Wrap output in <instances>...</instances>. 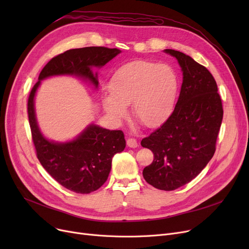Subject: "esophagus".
Segmentation results:
<instances>
[{"mask_svg":"<svg viewBox=\"0 0 249 249\" xmlns=\"http://www.w3.org/2000/svg\"><path fill=\"white\" fill-rule=\"evenodd\" d=\"M127 145L131 148H136L138 146V143L134 138H128L127 139Z\"/></svg>","mask_w":249,"mask_h":249,"instance_id":"34e87169","label":"esophagus"}]
</instances>
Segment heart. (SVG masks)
<instances>
[{
	"mask_svg": "<svg viewBox=\"0 0 249 249\" xmlns=\"http://www.w3.org/2000/svg\"><path fill=\"white\" fill-rule=\"evenodd\" d=\"M176 72L166 65L132 61L113 74L110 94L102 97L103 108L114 119H121L131 105L135 119L147 127L161 123L171 112L178 93Z\"/></svg>",
	"mask_w": 249,
	"mask_h": 249,
	"instance_id": "heart-1",
	"label": "heart"
}]
</instances>
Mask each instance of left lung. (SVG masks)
Wrapping results in <instances>:
<instances>
[{"instance_id": "1", "label": "left lung", "mask_w": 249, "mask_h": 249, "mask_svg": "<svg viewBox=\"0 0 249 249\" xmlns=\"http://www.w3.org/2000/svg\"><path fill=\"white\" fill-rule=\"evenodd\" d=\"M163 51L177 58L182 84L171 116L141 141L154 155L142 175L154 188L174 191L197 177L213 158L223 108L210 71L180 51Z\"/></svg>"}]
</instances>
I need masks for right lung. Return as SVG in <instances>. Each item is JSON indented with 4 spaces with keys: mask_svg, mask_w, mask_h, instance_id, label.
Returning <instances> with one entry per match:
<instances>
[{
    "mask_svg": "<svg viewBox=\"0 0 249 249\" xmlns=\"http://www.w3.org/2000/svg\"><path fill=\"white\" fill-rule=\"evenodd\" d=\"M120 52V49L102 46L65 51L48 61L29 95L28 117L37 159L62 187L77 194H89L105 184L111 171L113 156L126 146L124 133L121 130L89 124L72 140H49L37 123L34 105L36 91L41 81L54 75L81 77L98 89V73L93 72V68L101 69Z\"/></svg>",
    "mask_w": 249,
    "mask_h": 249,
    "instance_id": "obj_1",
    "label": "right lung"
}]
</instances>
